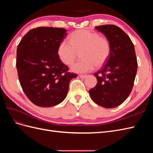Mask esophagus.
<instances>
[{
    "instance_id": "34e87169",
    "label": "esophagus",
    "mask_w": 153,
    "mask_h": 153,
    "mask_svg": "<svg viewBox=\"0 0 153 153\" xmlns=\"http://www.w3.org/2000/svg\"><path fill=\"white\" fill-rule=\"evenodd\" d=\"M79 76H80L81 78H82V79H84V78H85L87 76V75H79Z\"/></svg>"
}]
</instances>
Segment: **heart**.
Masks as SVG:
<instances>
[{
	"instance_id": "obj_1",
	"label": "heart",
	"mask_w": 153,
	"mask_h": 153,
	"mask_svg": "<svg viewBox=\"0 0 153 153\" xmlns=\"http://www.w3.org/2000/svg\"><path fill=\"white\" fill-rule=\"evenodd\" d=\"M80 52L83 59L74 63L71 69L75 73H86L96 66H102L107 61L111 52L110 43L98 32L80 29L73 32L69 42L62 41L57 48L58 57L66 65L71 64Z\"/></svg>"
}]
</instances>
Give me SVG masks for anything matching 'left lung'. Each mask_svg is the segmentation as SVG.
<instances>
[{"label": "left lung", "mask_w": 153, "mask_h": 153, "mask_svg": "<svg viewBox=\"0 0 153 153\" xmlns=\"http://www.w3.org/2000/svg\"><path fill=\"white\" fill-rule=\"evenodd\" d=\"M95 28L109 41L111 52L105 65L94 74L98 83L89 93L96 104L112 108L123 103L133 89L138 66L135 48L129 37L116 25Z\"/></svg>", "instance_id": "left-lung-1"}]
</instances>
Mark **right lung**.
Segmentation results:
<instances>
[{
	"mask_svg": "<svg viewBox=\"0 0 153 153\" xmlns=\"http://www.w3.org/2000/svg\"><path fill=\"white\" fill-rule=\"evenodd\" d=\"M66 32L62 28L37 27L18 45L16 65L20 85L31 102L41 107L61 103L68 94L69 82L77 76L68 72L57 55Z\"/></svg>",
	"mask_w": 153,
	"mask_h": 153,
	"instance_id": "obj_1",
	"label": "right lung"
}]
</instances>
